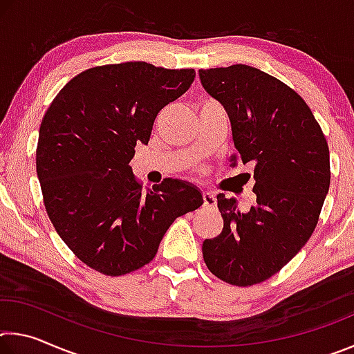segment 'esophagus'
I'll use <instances>...</instances> for the list:
<instances>
[{"label":"esophagus","instance_id":"esophagus-1","mask_svg":"<svg viewBox=\"0 0 354 354\" xmlns=\"http://www.w3.org/2000/svg\"><path fill=\"white\" fill-rule=\"evenodd\" d=\"M203 205L211 209L217 206V198H215L212 192H205V194H203Z\"/></svg>","mask_w":354,"mask_h":354}]
</instances>
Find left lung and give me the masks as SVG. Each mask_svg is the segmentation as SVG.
I'll return each instance as SVG.
<instances>
[{
	"mask_svg": "<svg viewBox=\"0 0 354 354\" xmlns=\"http://www.w3.org/2000/svg\"><path fill=\"white\" fill-rule=\"evenodd\" d=\"M198 73L225 107L239 160L253 165L256 181L248 212L217 195L223 231L203 242V257L225 283L253 286L278 273L313 236L331 181L328 143L304 100L277 77L243 64Z\"/></svg>",
	"mask_w": 354,
	"mask_h": 354,
	"instance_id": "8db88e82",
	"label": "left lung"
}]
</instances>
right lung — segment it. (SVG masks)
<instances>
[{
	"label": "right lung",
	"mask_w": 354,
	"mask_h": 354,
	"mask_svg": "<svg viewBox=\"0 0 354 354\" xmlns=\"http://www.w3.org/2000/svg\"><path fill=\"white\" fill-rule=\"evenodd\" d=\"M194 80V68L101 65L65 84L48 107L35 153L45 209L93 270L122 277L143 267L173 221L203 205L201 192L181 179L142 189L129 167L159 111Z\"/></svg>",
	"instance_id": "add662e5"
}]
</instances>
